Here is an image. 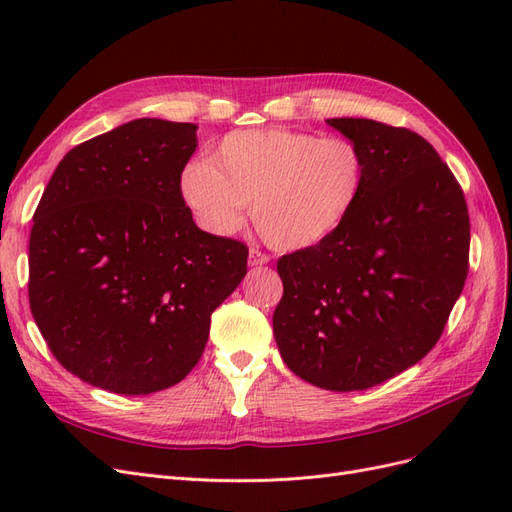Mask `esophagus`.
Here are the masks:
<instances>
[{
  "instance_id": "obj_1",
  "label": "esophagus",
  "mask_w": 512,
  "mask_h": 512,
  "mask_svg": "<svg viewBox=\"0 0 512 512\" xmlns=\"http://www.w3.org/2000/svg\"><path fill=\"white\" fill-rule=\"evenodd\" d=\"M247 262H250V267H262V265H267V262H269V256L258 252L256 247H252L250 258H247Z\"/></svg>"
}]
</instances>
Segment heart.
I'll list each match as a JSON object with an SVG mask.
<instances>
[{"instance_id": "1", "label": "heart", "mask_w": 512, "mask_h": 512, "mask_svg": "<svg viewBox=\"0 0 512 512\" xmlns=\"http://www.w3.org/2000/svg\"><path fill=\"white\" fill-rule=\"evenodd\" d=\"M365 151L350 138L292 128L224 136L211 162L181 170L179 192L215 235L235 232L252 205L258 235L280 252H303L337 235L365 190Z\"/></svg>"}]
</instances>
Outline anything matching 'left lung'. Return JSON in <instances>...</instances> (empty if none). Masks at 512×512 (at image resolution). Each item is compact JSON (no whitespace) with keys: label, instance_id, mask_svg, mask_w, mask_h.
Here are the masks:
<instances>
[{"label":"left lung","instance_id":"8db88e82","mask_svg":"<svg viewBox=\"0 0 512 512\" xmlns=\"http://www.w3.org/2000/svg\"><path fill=\"white\" fill-rule=\"evenodd\" d=\"M365 151V190L337 235L277 260L273 335L292 374L365 391L438 344L468 277L470 218L438 151L408 128L327 119Z\"/></svg>","mask_w":512,"mask_h":512}]
</instances>
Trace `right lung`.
<instances>
[{
    "mask_svg": "<svg viewBox=\"0 0 512 512\" xmlns=\"http://www.w3.org/2000/svg\"><path fill=\"white\" fill-rule=\"evenodd\" d=\"M194 123L134 119L68 151L29 235V307L55 359L98 389L181 382L247 245L200 230L179 192Z\"/></svg>",
    "mask_w": 512,
    "mask_h": 512,
    "instance_id": "1",
    "label": "right lung"
}]
</instances>
